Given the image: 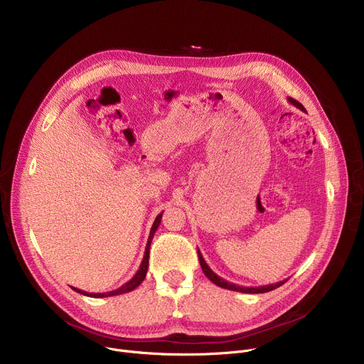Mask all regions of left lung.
Listing matches in <instances>:
<instances>
[{"instance_id": "left-lung-1", "label": "left lung", "mask_w": 364, "mask_h": 364, "mask_svg": "<svg viewBox=\"0 0 364 364\" xmlns=\"http://www.w3.org/2000/svg\"><path fill=\"white\" fill-rule=\"evenodd\" d=\"M289 103H292L294 106H296L298 109L304 110V106L301 103H298L296 100L294 99H289ZM305 112V110H304ZM198 257H199V262H200V267L202 270L205 273V276L211 280L213 283H215L217 286H220V288H224V289H228V291H236V292H242V294H265V292H270L276 288H279V286H282L286 280H282V282H277V283H272V284H265V286H251V288H247V286H239V284H235L232 282H227L224 280L223 277H220L218 274H215L211 269H209V265L206 264V261L203 259L200 251L198 250Z\"/></svg>"}]
</instances>
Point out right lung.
Wrapping results in <instances>:
<instances>
[{
    "mask_svg": "<svg viewBox=\"0 0 364 364\" xmlns=\"http://www.w3.org/2000/svg\"><path fill=\"white\" fill-rule=\"evenodd\" d=\"M161 218H162V213L156 217L155 223H153L151 228H150V235H149V239H147V245H146V250H144V255H143V261L140 264V269L137 270V273L134 274L132 279H129L125 284H122L121 288L114 289V291H110V292H103V294H92V292H85V291H81V289H76V288H72L73 291H76L78 294H82L85 296H91V298H106V296H117V295H122V294H127V292H131L137 288V286L141 284V282L144 280L146 277V273H147V267H149V252H150V243H151V239L153 236H155L158 227L161 224Z\"/></svg>",
    "mask_w": 364,
    "mask_h": 364,
    "instance_id": "add662e5",
    "label": "right lung"
}]
</instances>
